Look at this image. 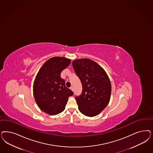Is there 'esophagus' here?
I'll return each mask as SVG.
<instances>
[{"label":"esophagus","instance_id":"obj_1","mask_svg":"<svg viewBox=\"0 0 153 153\" xmlns=\"http://www.w3.org/2000/svg\"><path fill=\"white\" fill-rule=\"evenodd\" d=\"M70 89H71V91H73V90H74V88H73V87H70Z\"/></svg>","mask_w":153,"mask_h":153}]
</instances>
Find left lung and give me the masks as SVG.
Masks as SVG:
<instances>
[{
    "label": "left lung",
    "instance_id": "8db88e82",
    "mask_svg": "<svg viewBox=\"0 0 153 153\" xmlns=\"http://www.w3.org/2000/svg\"><path fill=\"white\" fill-rule=\"evenodd\" d=\"M72 65L82 85V92L75 99L79 111L87 117H94L108 105L111 85L108 75L97 63L89 59H75Z\"/></svg>",
    "mask_w": 153,
    "mask_h": 153
}]
</instances>
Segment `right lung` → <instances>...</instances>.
<instances>
[{"mask_svg": "<svg viewBox=\"0 0 153 153\" xmlns=\"http://www.w3.org/2000/svg\"><path fill=\"white\" fill-rule=\"evenodd\" d=\"M71 60L54 57L47 60L39 71L33 85L35 101L43 111L54 115L62 112L70 96L74 93L66 88L65 81L60 76Z\"/></svg>", "mask_w": 153, "mask_h": 153, "instance_id": "obj_1", "label": "right lung"}]
</instances>
